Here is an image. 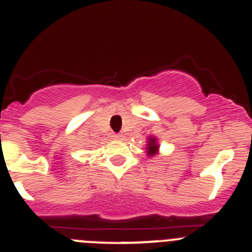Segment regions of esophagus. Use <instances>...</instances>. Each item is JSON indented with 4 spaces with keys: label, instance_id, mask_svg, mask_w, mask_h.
<instances>
[{
    "label": "esophagus",
    "instance_id": "34e87169",
    "mask_svg": "<svg viewBox=\"0 0 252 252\" xmlns=\"http://www.w3.org/2000/svg\"><path fill=\"white\" fill-rule=\"evenodd\" d=\"M113 138H114V139H121L122 135L121 134H113Z\"/></svg>",
    "mask_w": 252,
    "mask_h": 252
}]
</instances>
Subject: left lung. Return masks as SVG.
Returning <instances> with one entry per match:
<instances>
[{
	"label": "left lung",
	"instance_id": "left-lung-1",
	"mask_svg": "<svg viewBox=\"0 0 252 252\" xmlns=\"http://www.w3.org/2000/svg\"><path fill=\"white\" fill-rule=\"evenodd\" d=\"M158 146L157 138L156 137H149L148 138V144H147V154L148 156H156L158 153Z\"/></svg>",
	"mask_w": 252,
	"mask_h": 252
}]
</instances>
